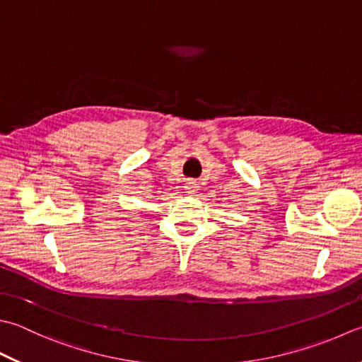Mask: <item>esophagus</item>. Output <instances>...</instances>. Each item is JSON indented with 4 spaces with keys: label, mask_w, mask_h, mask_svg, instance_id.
Masks as SVG:
<instances>
[{
    "label": "esophagus",
    "mask_w": 362,
    "mask_h": 362,
    "mask_svg": "<svg viewBox=\"0 0 362 362\" xmlns=\"http://www.w3.org/2000/svg\"><path fill=\"white\" fill-rule=\"evenodd\" d=\"M187 189L189 191L191 194H194L197 189H199V187H197V182H194V180H189V182H187Z\"/></svg>",
    "instance_id": "obj_1"
}]
</instances>
